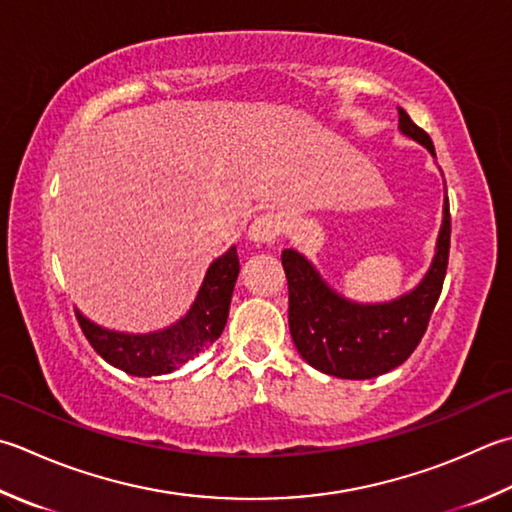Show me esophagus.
Returning <instances> with one entry per match:
<instances>
[{"label":"esophagus","instance_id":"esophagus-1","mask_svg":"<svg viewBox=\"0 0 512 512\" xmlns=\"http://www.w3.org/2000/svg\"><path fill=\"white\" fill-rule=\"evenodd\" d=\"M279 230H282V224L279 219L270 213H264L253 219V224L248 226V237L253 239L255 244H273L279 237Z\"/></svg>","mask_w":512,"mask_h":512}]
</instances>
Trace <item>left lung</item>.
Listing matches in <instances>:
<instances>
[{
  "instance_id": "left-lung-1",
  "label": "left lung",
  "mask_w": 512,
  "mask_h": 512,
  "mask_svg": "<svg viewBox=\"0 0 512 512\" xmlns=\"http://www.w3.org/2000/svg\"><path fill=\"white\" fill-rule=\"evenodd\" d=\"M399 133L422 144L435 157L430 137L413 124L404 108H399ZM448 248L450 210L446 197L435 257L422 282L408 293L379 304H359L339 295L302 253L286 248L282 264L288 279V326L297 353L319 373L342 379H373L404 364L422 342L442 293Z\"/></svg>"
}]
</instances>
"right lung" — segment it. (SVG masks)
Instances as JSON below:
<instances>
[{
  "label": "right lung",
  "mask_w": 512,
  "mask_h": 512,
  "mask_svg": "<svg viewBox=\"0 0 512 512\" xmlns=\"http://www.w3.org/2000/svg\"><path fill=\"white\" fill-rule=\"evenodd\" d=\"M239 275L237 246H230L208 266L204 282L197 290L188 313L175 324L153 330V333H122L99 326L77 313L86 339L110 366L135 377H157L173 373L177 366L199 355L208 344L222 335L228 319L230 297Z\"/></svg>",
  "instance_id": "obj_1"
}]
</instances>
